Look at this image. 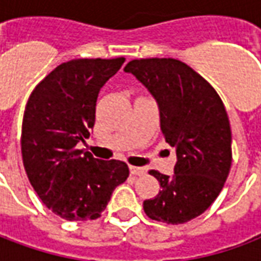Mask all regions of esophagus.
<instances>
[{"label":"esophagus","instance_id":"obj_1","mask_svg":"<svg viewBox=\"0 0 261 261\" xmlns=\"http://www.w3.org/2000/svg\"><path fill=\"white\" fill-rule=\"evenodd\" d=\"M130 172L131 175L142 176L145 173V169H144V168H138V166H130Z\"/></svg>","mask_w":261,"mask_h":261}]
</instances>
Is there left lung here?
I'll return each instance as SVG.
<instances>
[{"label": "left lung", "mask_w": 261, "mask_h": 261, "mask_svg": "<svg viewBox=\"0 0 261 261\" xmlns=\"http://www.w3.org/2000/svg\"><path fill=\"white\" fill-rule=\"evenodd\" d=\"M124 71L136 75L156 99L165 141L177 155L172 176L149 170L161 190L144 201V211L159 222L185 224L213 204L229 175L228 113L213 86L179 60H133Z\"/></svg>", "instance_id": "obj_1"}]
</instances>
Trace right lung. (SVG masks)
I'll use <instances>...</instances> for the list:
<instances>
[{
  "label": "right lung",
  "instance_id": "right-lung-1",
  "mask_svg": "<svg viewBox=\"0 0 261 261\" xmlns=\"http://www.w3.org/2000/svg\"><path fill=\"white\" fill-rule=\"evenodd\" d=\"M125 61L78 59L60 64L32 91L20 148L26 175L43 204L67 221L97 219L130 175L121 161H100L76 144L95 125L99 91Z\"/></svg>",
  "mask_w": 261,
  "mask_h": 261
}]
</instances>
